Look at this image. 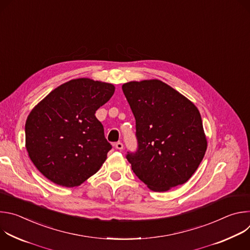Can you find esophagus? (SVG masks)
<instances>
[{"mask_svg": "<svg viewBox=\"0 0 250 250\" xmlns=\"http://www.w3.org/2000/svg\"><path fill=\"white\" fill-rule=\"evenodd\" d=\"M115 147L117 148V149H119V150H122L123 148H124V145L122 144V142H117V144H115Z\"/></svg>", "mask_w": 250, "mask_h": 250, "instance_id": "esophagus-1", "label": "esophagus"}]
</instances>
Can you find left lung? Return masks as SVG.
<instances>
[{
    "instance_id": "8db88e82",
    "label": "left lung",
    "mask_w": 250,
    "mask_h": 250,
    "mask_svg": "<svg viewBox=\"0 0 250 250\" xmlns=\"http://www.w3.org/2000/svg\"><path fill=\"white\" fill-rule=\"evenodd\" d=\"M123 92L135 119L137 148L125 156L134 174L155 192L186 183L207 149L196 105L159 80L129 82Z\"/></svg>"
}]
</instances>
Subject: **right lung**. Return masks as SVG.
<instances>
[{
    "mask_svg": "<svg viewBox=\"0 0 250 250\" xmlns=\"http://www.w3.org/2000/svg\"><path fill=\"white\" fill-rule=\"evenodd\" d=\"M114 92L109 83L75 79L34 106L25 123V146L47 179L75 187L100 169L112 146L95 113Z\"/></svg>",
    "mask_w": 250,
    "mask_h": 250,
    "instance_id": "add662e5",
    "label": "right lung"
}]
</instances>
